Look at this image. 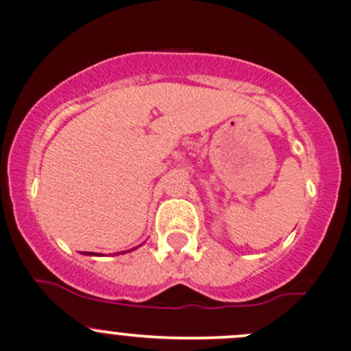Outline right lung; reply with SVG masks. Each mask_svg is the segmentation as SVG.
Instances as JSON below:
<instances>
[{
  "instance_id": "1",
  "label": "right lung",
  "mask_w": 351,
  "mask_h": 351,
  "mask_svg": "<svg viewBox=\"0 0 351 351\" xmlns=\"http://www.w3.org/2000/svg\"><path fill=\"white\" fill-rule=\"evenodd\" d=\"M88 254V252H87ZM88 256H97V254H94V252H90V254H88Z\"/></svg>"
}]
</instances>
